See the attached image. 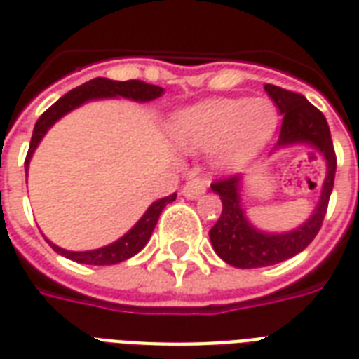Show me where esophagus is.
I'll use <instances>...</instances> for the list:
<instances>
[{"label":"esophagus","mask_w":359,"mask_h":359,"mask_svg":"<svg viewBox=\"0 0 359 359\" xmlns=\"http://www.w3.org/2000/svg\"><path fill=\"white\" fill-rule=\"evenodd\" d=\"M203 192H205V187H203V182H200V180H190V182H187V184L182 187V196L188 198V200H196V198H200Z\"/></svg>","instance_id":"1"}]
</instances>
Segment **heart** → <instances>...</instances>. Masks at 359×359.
Masks as SVG:
<instances>
[{
    "instance_id": "1",
    "label": "heart",
    "mask_w": 359,
    "mask_h": 359,
    "mask_svg": "<svg viewBox=\"0 0 359 359\" xmlns=\"http://www.w3.org/2000/svg\"><path fill=\"white\" fill-rule=\"evenodd\" d=\"M277 123V107L267 97H217L177 111L169 136L180 151H211L219 169L233 171L267 146Z\"/></svg>"
}]
</instances>
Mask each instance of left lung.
Segmentation results:
<instances>
[{
	"instance_id": "8db88e82",
	"label": "left lung",
	"mask_w": 359,
	"mask_h": 359,
	"mask_svg": "<svg viewBox=\"0 0 359 359\" xmlns=\"http://www.w3.org/2000/svg\"><path fill=\"white\" fill-rule=\"evenodd\" d=\"M265 92L283 115L275 149L288 148L294 144H306L309 148H316L327 163V175L311 217L288 233H265L250 223L242 208V175L226 177L211 184V190L219 194L223 202L221 217L210 231L211 246L223 262L238 269L280 264L308 248V244L316 238L323 225L337 171L331 130L323 113L313 107L304 95L290 90L265 84Z\"/></svg>"
}]
</instances>
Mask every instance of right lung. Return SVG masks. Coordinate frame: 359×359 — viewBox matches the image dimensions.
<instances>
[{
	"instance_id": "add662e5",
	"label": "right lung",
	"mask_w": 359,
	"mask_h": 359,
	"mask_svg": "<svg viewBox=\"0 0 359 359\" xmlns=\"http://www.w3.org/2000/svg\"><path fill=\"white\" fill-rule=\"evenodd\" d=\"M163 94L161 86H154L148 82L142 81H109V79H92L82 86H76L71 92H67L63 97H59L57 102L51 105L50 109L42 113V117L38 118V123L34 125V133H32V140H30V148H28L27 159H25V169L28 172V165L32 159L34 149L38 148V144L42 140L46 133L50 130L51 126L57 123L59 118L65 117L67 113H71L76 107H81L82 103L94 102V100H103V97H126V100H133V102H151L159 95ZM177 198V194L167 196L161 200L149 205L146 213L138 219V223L125 234L121 236L118 241L111 242L107 246L97 250H88V252H69L55 246L53 242H50V246L61 256L73 259L76 264H86V265H115L125 262L128 257L136 256L146 244H148L149 236L154 233V229L157 225V219L161 215V211L167 203H171Z\"/></svg>"
}]
</instances>
